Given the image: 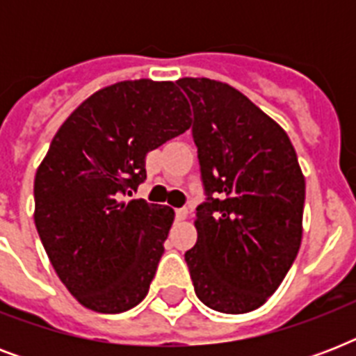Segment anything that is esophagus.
I'll list each match as a JSON object with an SVG mask.
<instances>
[{"label": "esophagus", "instance_id": "1", "mask_svg": "<svg viewBox=\"0 0 356 356\" xmlns=\"http://www.w3.org/2000/svg\"><path fill=\"white\" fill-rule=\"evenodd\" d=\"M175 216H177V220H186V218H188V209H186V207L177 209V211H175Z\"/></svg>", "mask_w": 356, "mask_h": 356}]
</instances>
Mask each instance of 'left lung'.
Masks as SVG:
<instances>
[{
    "label": "left lung",
    "instance_id": "obj_1",
    "mask_svg": "<svg viewBox=\"0 0 356 356\" xmlns=\"http://www.w3.org/2000/svg\"><path fill=\"white\" fill-rule=\"evenodd\" d=\"M177 86L194 108L207 194L195 209L197 242L184 253L195 296L218 312H251L298 257L303 172L284 129L242 92L207 77H184Z\"/></svg>",
    "mask_w": 356,
    "mask_h": 356
}]
</instances>
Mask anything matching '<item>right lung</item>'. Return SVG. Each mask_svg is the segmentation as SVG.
Instances as JSON below:
<instances>
[{"instance_id": "1", "label": "right lung", "mask_w": 356, "mask_h": 356, "mask_svg": "<svg viewBox=\"0 0 356 356\" xmlns=\"http://www.w3.org/2000/svg\"><path fill=\"white\" fill-rule=\"evenodd\" d=\"M192 125L172 81H122L81 103L35 177V225L49 262L83 307L102 314L147 296L175 212L123 201L145 181V155Z\"/></svg>"}]
</instances>
